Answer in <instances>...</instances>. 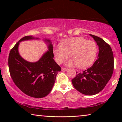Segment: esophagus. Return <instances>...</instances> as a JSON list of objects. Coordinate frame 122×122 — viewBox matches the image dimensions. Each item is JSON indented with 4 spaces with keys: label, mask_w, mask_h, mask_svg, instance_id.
<instances>
[{
    "label": "esophagus",
    "mask_w": 122,
    "mask_h": 122,
    "mask_svg": "<svg viewBox=\"0 0 122 122\" xmlns=\"http://www.w3.org/2000/svg\"><path fill=\"white\" fill-rule=\"evenodd\" d=\"M61 70H62L63 71H66L68 70L67 68H61Z\"/></svg>",
    "instance_id": "obj_1"
}]
</instances>
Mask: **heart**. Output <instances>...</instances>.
<instances>
[{"label":"heart","mask_w":122,"mask_h":122,"mask_svg":"<svg viewBox=\"0 0 122 122\" xmlns=\"http://www.w3.org/2000/svg\"><path fill=\"white\" fill-rule=\"evenodd\" d=\"M56 61L61 64L70 56L71 59L66 63L68 66L77 65L84 69L93 64L97 54V46L94 41H89L83 37L70 38L63 41L54 50Z\"/></svg>","instance_id":"b5f03b06"}]
</instances>
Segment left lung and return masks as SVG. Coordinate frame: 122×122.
<instances>
[{"label": "left lung", "mask_w": 122, "mask_h": 122, "mask_svg": "<svg viewBox=\"0 0 122 122\" xmlns=\"http://www.w3.org/2000/svg\"><path fill=\"white\" fill-rule=\"evenodd\" d=\"M99 47L98 59L93 66L82 72H76L71 80L74 87L80 93L93 96L104 89L112 76L114 57L112 48L104 40L90 34Z\"/></svg>", "instance_id": "obj_1"}]
</instances>
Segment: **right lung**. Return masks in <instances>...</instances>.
Listing matches in <instances>:
<instances>
[{
    "label": "right lung",
    "mask_w": 122,
    "mask_h": 122,
    "mask_svg": "<svg viewBox=\"0 0 122 122\" xmlns=\"http://www.w3.org/2000/svg\"><path fill=\"white\" fill-rule=\"evenodd\" d=\"M32 39L39 38L25 36L16 43L10 51L8 66L11 77L19 89L31 97L43 98L51 92L61 68L53 59V44L49 39L44 40L48 51L39 61L29 62L23 59L18 51L19 43Z\"/></svg>",
    "instance_id": "obj_1"
}]
</instances>
